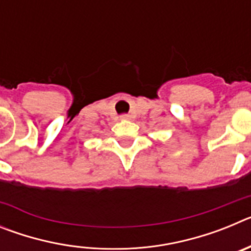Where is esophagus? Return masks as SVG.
<instances>
[{
	"mask_svg": "<svg viewBox=\"0 0 251 251\" xmlns=\"http://www.w3.org/2000/svg\"><path fill=\"white\" fill-rule=\"evenodd\" d=\"M121 118L123 119V121H126V119H129L130 117H129V115H128V114H122V115H121Z\"/></svg>",
	"mask_w": 251,
	"mask_h": 251,
	"instance_id": "34e87169",
	"label": "esophagus"
}]
</instances>
